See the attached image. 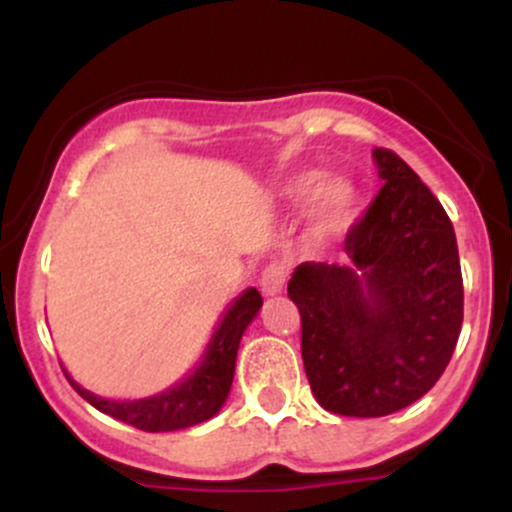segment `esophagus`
Listing matches in <instances>:
<instances>
[{"instance_id":"34e87169","label":"esophagus","mask_w":512,"mask_h":512,"mask_svg":"<svg viewBox=\"0 0 512 512\" xmlns=\"http://www.w3.org/2000/svg\"><path fill=\"white\" fill-rule=\"evenodd\" d=\"M286 276H289V269H286L284 264L274 262L269 264V267H264V272L260 276V289L264 296H276V293L284 291Z\"/></svg>"}]
</instances>
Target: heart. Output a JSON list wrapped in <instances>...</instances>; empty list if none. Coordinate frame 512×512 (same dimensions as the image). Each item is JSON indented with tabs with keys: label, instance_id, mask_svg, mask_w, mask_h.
<instances>
[{
	"label": "heart",
	"instance_id": "b5f03b06",
	"mask_svg": "<svg viewBox=\"0 0 512 512\" xmlns=\"http://www.w3.org/2000/svg\"><path fill=\"white\" fill-rule=\"evenodd\" d=\"M281 195L291 204L310 199V236L315 240L342 236L354 219L356 190L344 178L322 180L317 170H305L286 180Z\"/></svg>",
	"mask_w": 512,
	"mask_h": 512
}]
</instances>
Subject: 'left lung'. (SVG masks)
<instances>
[{
  "mask_svg": "<svg viewBox=\"0 0 512 512\" xmlns=\"http://www.w3.org/2000/svg\"><path fill=\"white\" fill-rule=\"evenodd\" d=\"M385 182L349 228V267L298 264L289 298L301 313L310 390L332 414L387 416L424 397L462 330L455 228L419 175L373 149Z\"/></svg>",
  "mask_w": 512,
  "mask_h": 512,
  "instance_id": "8db88e82",
  "label": "left lung"
}]
</instances>
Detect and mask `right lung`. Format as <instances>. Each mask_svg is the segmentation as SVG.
Segmentation results:
<instances>
[{"mask_svg": "<svg viewBox=\"0 0 512 512\" xmlns=\"http://www.w3.org/2000/svg\"><path fill=\"white\" fill-rule=\"evenodd\" d=\"M260 308V291H243V296L236 298V303L223 315L221 325L216 327L199 366L182 383L173 385L170 390L161 392V395L134 399V402H115V399H103L84 390V387L69 378L67 370H64V375H67L69 385L91 407L113 416L117 421H125V424L139 428V431L161 433L197 426L211 419L226 402L228 392H231L233 373H236L240 337L248 330L252 317L257 315Z\"/></svg>", "mask_w": 512, "mask_h": 512, "instance_id": "obj_1", "label": "right lung"}]
</instances>
